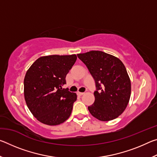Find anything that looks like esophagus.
<instances>
[{"instance_id": "34e87169", "label": "esophagus", "mask_w": 157, "mask_h": 157, "mask_svg": "<svg viewBox=\"0 0 157 157\" xmlns=\"http://www.w3.org/2000/svg\"><path fill=\"white\" fill-rule=\"evenodd\" d=\"M77 94H78V95H79V96H81V95H84V93H82V92H78V93H77Z\"/></svg>"}]
</instances>
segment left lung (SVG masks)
<instances>
[{
	"label": "left lung",
	"mask_w": 157,
	"mask_h": 157,
	"mask_svg": "<svg viewBox=\"0 0 157 157\" xmlns=\"http://www.w3.org/2000/svg\"><path fill=\"white\" fill-rule=\"evenodd\" d=\"M95 82L94 104L88 107L91 115L101 121L121 115L131 95V81L123 63L118 57L99 50L78 54Z\"/></svg>",
	"instance_id": "left-lung-1"
}]
</instances>
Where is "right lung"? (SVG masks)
Wrapping results in <instances>:
<instances>
[{"mask_svg": "<svg viewBox=\"0 0 157 157\" xmlns=\"http://www.w3.org/2000/svg\"><path fill=\"white\" fill-rule=\"evenodd\" d=\"M76 55L39 57L24 78V97L33 115L41 123L57 125L70 117L75 93L63 89L66 76L75 63Z\"/></svg>", "mask_w": 157, "mask_h": 157, "instance_id": "obj_1", "label": "right lung"}]
</instances>
